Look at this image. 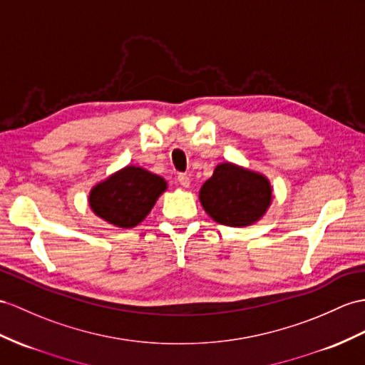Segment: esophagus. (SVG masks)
I'll return each mask as SVG.
<instances>
[{
	"label": "esophagus",
	"mask_w": 365,
	"mask_h": 365,
	"mask_svg": "<svg viewBox=\"0 0 365 365\" xmlns=\"http://www.w3.org/2000/svg\"><path fill=\"white\" fill-rule=\"evenodd\" d=\"M178 182H180L182 187H189V185H190V176L187 173H180V175H178Z\"/></svg>",
	"instance_id": "esophagus-1"
}]
</instances>
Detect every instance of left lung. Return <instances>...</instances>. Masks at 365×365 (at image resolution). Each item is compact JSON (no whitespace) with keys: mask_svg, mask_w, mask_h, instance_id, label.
<instances>
[{"mask_svg":"<svg viewBox=\"0 0 365 365\" xmlns=\"http://www.w3.org/2000/svg\"><path fill=\"white\" fill-rule=\"evenodd\" d=\"M200 201L217 223L247 226L260 220L268 209L271 185L264 176L226 163L220 164L202 184Z\"/></svg>","mask_w":365,"mask_h":365,"instance_id":"obj_1","label":"left lung"}]
</instances>
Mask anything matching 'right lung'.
Instances as JSON below:
<instances>
[{
    "label": "right lung",
    "mask_w": 365,
    "mask_h": 365,
    "mask_svg": "<svg viewBox=\"0 0 365 365\" xmlns=\"http://www.w3.org/2000/svg\"><path fill=\"white\" fill-rule=\"evenodd\" d=\"M165 189L163 178L131 165L97 184L90 195V206L96 215L114 226L135 227Z\"/></svg>",
    "instance_id": "right-lung-1"
}]
</instances>
